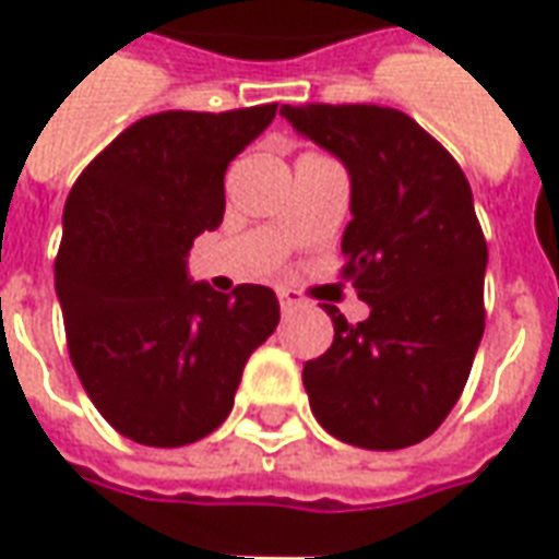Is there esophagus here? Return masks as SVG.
<instances>
[{
    "instance_id": "34e87169",
    "label": "esophagus",
    "mask_w": 559,
    "mask_h": 559,
    "mask_svg": "<svg viewBox=\"0 0 559 559\" xmlns=\"http://www.w3.org/2000/svg\"><path fill=\"white\" fill-rule=\"evenodd\" d=\"M278 302H281V311H299V308H305V299L299 296V293H293V290H278Z\"/></svg>"
}]
</instances>
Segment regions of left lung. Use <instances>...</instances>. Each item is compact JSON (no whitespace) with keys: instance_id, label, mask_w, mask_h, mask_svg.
Masks as SVG:
<instances>
[{"instance_id":"left-lung-1","label":"left lung","mask_w":559,"mask_h":559,"mask_svg":"<svg viewBox=\"0 0 559 559\" xmlns=\"http://www.w3.org/2000/svg\"><path fill=\"white\" fill-rule=\"evenodd\" d=\"M296 134L344 164L350 224L344 275L371 314L305 362L314 419L359 449L431 437L464 392L485 332V266L473 191L455 158L411 116L374 104H284Z\"/></svg>"}]
</instances>
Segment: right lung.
Listing matches in <instances>:
<instances>
[{"instance_id": "add662e5", "label": "right lung", "mask_w": 559, "mask_h": 559, "mask_svg": "<svg viewBox=\"0 0 559 559\" xmlns=\"http://www.w3.org/2000/svg\"><path fill=\"white\" fill-rule=\"evenodd\" d=\"M278 104L140 119L71 188L56 257L68 353L92 404L143 445H188L227 419L248 356L278 326L269 287L215 293L188 251L224 218V173Z\"/></svg>"}]
</instances>
